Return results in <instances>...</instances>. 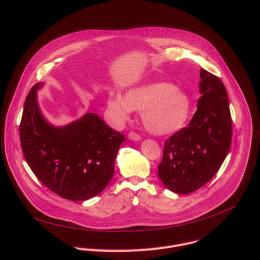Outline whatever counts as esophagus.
I'll use <instances>...</instances> for the list:
<instances>
[{
	"label": "esophagus",
	"instance_id": "obj_1",
	"mask_svg": "<svg viewBox=\"0 0 260 260\" xmlns=\"http://www.w3.org/2000/svg\"><path fill=\"white\" fill-rule=\"evenodd\" d=\"M128 139L132 140V141H135V142H140L141 141V137L136 133H129L128 134Z\"/></svg>",
	"mask_w": 260,
	"mask_h": 260
}]
</instances>
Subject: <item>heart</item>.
<instances>
[{
  "mask_svg": "<svg viewBox=\"0 0 260 260\" xmlns=\"http://www.w3.org/2000/svg\"><path fill=\"white\" fill-rule=\"evenodd\" d=\"M107 107L114 123L124 124L132 110L142 111L145 127L154 135L165 136L179 132L186 124L191 109L188 94L175 85L155 82L126 90L123 98L111 94Z\"/></svg>",
  "mask_w": 260,
  "mask_h": 260,
  "instance_id": "heart-1",
  "label": "heart"
}]
</instances>
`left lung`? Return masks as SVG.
Here are the masks:
<instances>
[{
  "label": "left lung",
  "instance_id": "obj_1",
  "mask_svg": "<svg viewBox=\"0 0 260 260\" xmlns=\"http://www.w3.org/2000/svg\"><path fill=\"white\" fill-rule=\"evenodd\" d=\"M199 84L202 96L188 126L166 141L158 177L179 194L201 188L218 172L232 143L228 91L222 81L204 69Z\"/></svg>",
  "mask_w": 260,
  "mask_h": 260
}]
</instances>
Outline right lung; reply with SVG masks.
Listing matches in <instances>:
<instances>
[{
	"label": "right lung",
	"mask_w": 260,
	"mask_h": 260,
	"mask_svg": "<svg viewBox=\"0 0 260 260\" xmlns=\"http://www.w3.org/2000/svg\"><path fill=\"white\" fill-rule=\"evenodd\" d=\"M44 82L29 90L19 137L24 158L47 188L70 201H86L101 193L112 179L124 136L94 113L66 125L50 123L38 103Z\"/></svg>",
	"instance_id": "1"
}]
</instances>
